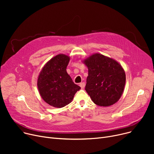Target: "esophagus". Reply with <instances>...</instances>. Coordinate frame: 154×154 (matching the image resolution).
<instances>
[{
	"instance_id": "obj_1",
	"label": "esophagus",
	"mask_w": 154,
	"mask_h": 154,
	"mask_svg": "<svg viewBox=\"0 0 154 154\" xmlns=\"http://www.w3.org/2000/svg\"><path fill=\"white\" fill-rule=\"evenodd\" d=\"M79 85L80 86V87H81L82 88H84L85 86V82H81L79 84Z\"/></svg>"
}]
</instances>
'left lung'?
Wrapping results in <instances>:
<instances>
[{
	"label": "left lung",
	"instance_id": "left-lung-1",
	"mask_svg": "<svg viewBox=\"0 0 154 154\" xmlns=\"http://www.w3.org/2000/svg\"><path fill=\"white\" fill-rule=\"evenodd\" d=\"M88 74L85 89L92 101L99 106L108 107L116 103L125 84V74L120 65L99 54L84 60Z\"/></svg>",
	"mask_w": 154,
	"mask_h": 154
}]
</instances>
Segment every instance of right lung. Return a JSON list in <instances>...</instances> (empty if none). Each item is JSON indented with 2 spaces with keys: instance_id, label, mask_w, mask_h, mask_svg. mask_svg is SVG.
Listing matches in <instances>:
<instances>
[{
  "instance_id": "right-lung-1",
  "label": "right lung",
  "mask_w": 154,
  "mask_h": 154,
  "mask_svg": "<svg viewBox=\"0 0 154 154\" xmlns=\"http://www.w3.org/2000/svg\"><path fill=\"white\" fill-rule=\"evenodd\" d=\"M70 58L59 54L48 61L40 72L37 80L39 93L50 106L61 108L70 103L80 89L67 73Z\"/></svg>"
}]
</instances>
